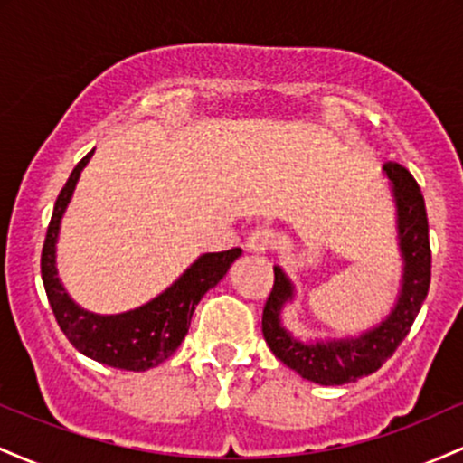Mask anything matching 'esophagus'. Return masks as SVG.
Masks as SVG:
<instances>
[{
  "mask_svg": "<svg viewBox=\"0 0 463 463\" xmlns=\"http://www.w3.org/2000/svg\"><path fill=\"white\" fill-rule=\"evenodd\" d=\"M276 243V235L272 228H265V226H259L254 228L252 232L248 235V241H246V250L252 254H263L268 252L269 248H272Z\"/></svg>",
  "mask_w": 463,
  "mask_h": 463,
  "instance_id": "1",
  "label": "esophagus"
}]
</instances>
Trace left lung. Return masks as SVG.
<instances>
[{
    "instance_id": "left-lung-1",
    "label": "left lung",
    "mask_w": 463,
    "mask_h": 463,
    "mask_svg": "<svg viewBox=\"0 0 463 463\" xmlns=\"http://www.w3.org/2000/svg\"><path fill=\"white\" fill-rule=\"evenodd\" d=\"M383 174L396 204V235L402 259L401 291L385 320L357 337H296L283 324V309L296 298V285L280 265H274V287L263 309V337L276 359L311 383H357L379 370L407 337L429 294L431 246L422 191L402 165L385 163Z\"/></svg>"
}]
</instances>
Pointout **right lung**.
Instances as JSON below:
<instances>
[{
    "instance_id": "right-lung-1",
    "label": "right lung",
    "mask_w": 463,
    "mask_h": 463,
    "mask_svg": "<svg viewBox=\"0 0 463 463\" xmlns=\"http://www.w3.org/2000/svg\"><path fill=\"white\" fill-rule=\"evenodd\" d=\"M91 156L93 152H89L73 167L71 176L58 195L52 222L47 226L43 254H41L45 294L61 331L84 357L117 370L146 372L172 357L174 350L183 344L191 316L202 296L224 279L231 265L241 257V248L202 254L163 294L137 309L113 313V316L82 309L61 283L56 268V243L62 215L76 191L80 174Z\"/></svg>"
}]
</instances>
